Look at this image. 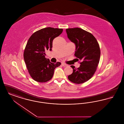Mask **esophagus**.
Returning <instances> with one entry per match:
<instances>
[{
	"mask_svg": "<svg viewBox=\"0 0 124 124\" xmlns=\"http://www.w3.org/2000/svg\"><path fill=\"white\" fill-rule=\"evenodd\" d=\"M62 65L63 66H68V65H67V64H65V63H62Z\"/></svg>",
	"mask_w": 124,
	"mask_h": 124,
	"instance_id": "34e87169",
	"label": "esophagus"
}]
</instances>
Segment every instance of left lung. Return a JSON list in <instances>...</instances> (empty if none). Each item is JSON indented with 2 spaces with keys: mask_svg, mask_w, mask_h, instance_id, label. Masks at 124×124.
Masks as SVG:
<instances>
[{
  "mask_svg": "<svg viewBox=\"0 0 124 124\" xmlns=\"http://www.w3.org/2000/svg\"><path fill=\"white\" fill-rule=\"evenodd\" d=\"M68 39L76 46L74 55L82 61L80 66L71 67L73 72L68 76L71 82L80 84L88 81L94 75L100 56V46L92 34L79 28L66 29Z\"/></svg>",
  "mask_w": 124,
  "mask_h": 124,
  "instance_id": "8db88e82",
  "label": "left lung"
}]
</instances>
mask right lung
I'll list each match as a JSON object with an SVG mask.
<instances>
[{
	"label": "right lung",
	"mask_w": 124,
	"mask_h": 124,
	"mask_svg": "<svg viewBox=\"0 0 124 124\" xmlns=\"http://www.w3.org/2000/svg\"><path fill=\"white\" fill-rule=\"evenodd\" d=\"M63 29L46 27L39 30L30 37L24 52V59L30 76L37 82H46L53 77L54 69L60 66L45 58V51H52L54 39L58 37Z\"/></svg>",
	"instance_id": "1"
}]
</instances>
